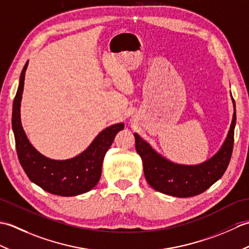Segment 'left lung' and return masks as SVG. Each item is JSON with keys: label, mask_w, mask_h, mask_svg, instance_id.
I'll return each instance as SVG.
<instances>
[{"label": "left lung", "mask_w": 249, "mask_h": 249, "mask_svg": "<svg viewBox=\"0 0 249 249\" xmlns=\"http://www.w3.org/2000/svg\"><path fill=\"white\" fill-rule=\"evenodd\" d=\"M234 109L235 104L233 100ZM235 110L228 136L219 151L202 163L186 166L174 163L152 149L138 134H135L136 150L143 162L144 177L155 190L178 198L202 194L224 176L228 167L234 141Z\"/></svg>", "instance_id": "left-lung-1"}]
</instances>
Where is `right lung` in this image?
Returning <instances> with one entry per match:
<instances>
[{
	"label": "right lung",
	"instance_id": "obj_1",
	"mask_svg": "<svg viewBox=\"0 0 249 249\" xmlns=\"http://www.w3.org/2000/svg\"><path fill=\"white\" fill-rule=\"evenodd\" d=\"M21 71L17 94L13 104V130L19 161L32 182L50 194L71 197L88 193L96 186L104 157L112 144L115 135L124 129V124H114L97 135L86 151L66 160H54L44 156L30 143L21 125L20 106L24 87L25 71Z\"/></svg>",
	"mask_w": 249,
	"mask_h": 249
}]
</instances>
